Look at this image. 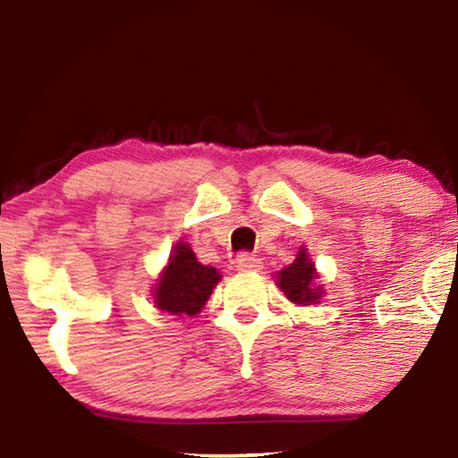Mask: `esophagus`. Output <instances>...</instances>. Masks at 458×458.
<instances>
[{
	"label": "esophagus",
	"instance_id": "34e87169",
	"mask_svg": "<svg viewBox=\"0 0 458 458\" xmlns=\"http://www.w3.org/2000/svg\"><path fill=\"white\" fill-rule=\"evenodd\" d=\"M260 268H262L260 259L252 257V254H242V257L236 260L238 273H257Z\"/></svg>",
	"mask_w": 458,
	"mask_h": 458
}]
</instances>
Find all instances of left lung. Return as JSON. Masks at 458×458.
<instances>
[{"label":"left lung","mask_w":458,"mask_h":458,"mask_svg":"<svg viewBox=\"0 0 458 458\" xmlns=\"http://www.w3.org/2000/svg\"><path fill=\"white\" fill-rule=\"evenodd\" d=\"M275 276L276 286L284 293V297L289 299L291 303L299 307L321 303L325 289L323 284L317 283L319 273H317L315 262L309 259L305 246H301L297 259H294L289 267L278 270Z\"/></svg>","instance_id":"left-lung-1"}]
</instances>
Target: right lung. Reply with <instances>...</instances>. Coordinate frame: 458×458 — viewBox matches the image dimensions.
<instances>
[{"label":"right lung","instance_id":"right-lung-1","mask_svg":"<svg viewBox=\"0 0 458 458\" xmlns=\"http://www.w3.org/2000/svg\"><path fill=\"white\" fill-rule=\"evenodd\" d=\"M220 281L218 268L201 265L191 246L180 240L153 284L155 309L175 317H196Z\"/></svg>","mask_w":458,"mask_h":458}]
</instances>
